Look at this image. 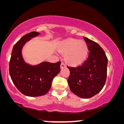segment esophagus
Instances as JSON below:
<instances>
[{
	"label": "esophagus",
	"instance_id": "esophagus-1",
	"mask_svg": "<svg viewBox=\"0 0 124 124\" xmlns=\"http://www.w3.org/2000/svg\"><path fill=\"white\" fill-rule=\"evenodd\" d=\"M66 67V66H65V65L63 63V62H62V64H61L60 65V68H62H62H64Z\"/></svg>",
	"mask_w": 124,
	"mask_h": 124
}]
</instances>
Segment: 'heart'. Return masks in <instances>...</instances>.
I'll use <instances>...</instances> for the list:
<instances>
[{"mask_svg": "<svg viewBox=\"0 0 124 124\" xmlns=\"http://www.w3.org/2000/svg\"><path fill=\"white\" fill-rule=\"evenodd\" d=\"M58 51L64 55L65 62L71 67L82 64L86 59L88 53L87 44L77 39H67L60 42Z\"/></svg>", "mask_w": 124, "mask_h": 124, "instance_id": "1", "label": "heart"}]
</instances>
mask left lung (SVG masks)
<instances>
[{"mask_svg": "<svg viewBox=\"0 0 124 124\" xmlns=\"http://www.w3.org/2000/svg\"><path fill=\"white\" fill-rule=\"evenodd\" d=\"M84 39L90 53L87 60L78 67H70L68 83L71 91L82 98H90L101 91L107 77L108 60L104 50L97 42Z\"/></svg>", "mask_w": 124, "mask_h": 124, "instance_id": "left-lung-1", "label": "left lung"}]
</instances>
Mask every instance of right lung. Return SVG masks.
<instances>
[{
    "mask_svg": "<svg viewBox=\"0 0 124 124\" xmlns=\"http://www.w3.org/2000/svg\"><path fill=\"white\" fill-rule=\"evenodd\" d=\"M40 33L32 31L23 36L14 46L9 64L11 78L18 90L29 97H39L48 92L53 79L60 71L61 62H44L37 65L27 63L22 50L25 44Z\"/></svg>",
    "mask_w": 124,
    "mask_h": 124,
    "instance_id": "right-lung-1",
    "label": "right lung"
}]
</instances>
